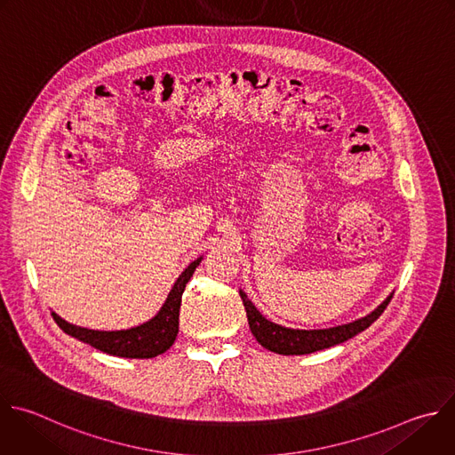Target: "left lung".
I'll list each match as a JSON object with an SVG mask.
<instances>
[{"instance_id": "1", "label": "left lung", "mask_w": 455, "mask_h": 455, "mask_svg": "<svg viewBox=\"0 0 455 455\" xmlns=\"http://www.w3.org/2000/svg\"><path fill=\"white\" fill-rule=\"evenodd\" d=\"M243 306L248 316V325L255 339L269 352L280 354V355H306L318 350L331 348L334 345L345 343L350 338L357 336L359 332L366 331L387 307V304L393 298V292L382 301V304L370 313L368 316L355 320L347 325H338L332 329H318V331H299V329H287L282 325H276L269 320H266L257 307L248 299L246 292L239 289Z\"/></svg>"}]
</instances>
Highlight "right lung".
I'll use <instances>...</instances> for the list:
<instances>
[{
	"label": "right lung",
	"mask_w": 455,
	"mask_h": 455,
	"mask_svg": "<svg viewBox=\"0 0 455 455\" xmlns=\"http://www.w3.org/2000/svg\"><path fill=\"white\" fill-rule=\"evenodd\" d=\"M202 262V257L193 260L182 275L177 278L173 289L170 291L164 306L157 313L156 318L149 322L126 329V331H91L84 327H76L62 320L59 315L52 313L55 323L69 336L94 347L100 352L116 357L126 359H151L170 350L175 343L179 334V316H180V304H182V292L186 283L191 280L196 266Z\"/></svg>",
	"instance_id": "obj_1"
}]
</instances>
